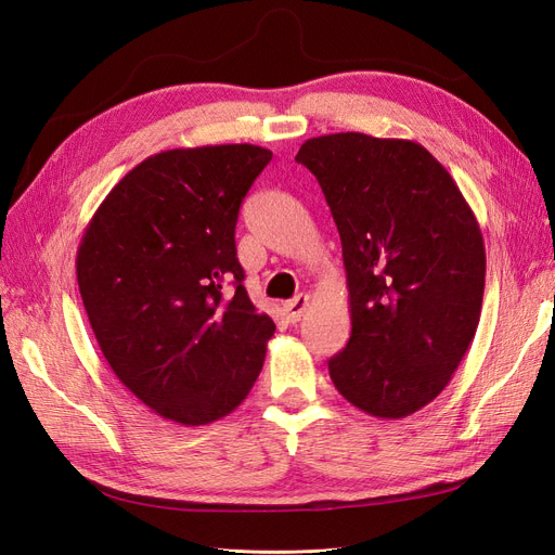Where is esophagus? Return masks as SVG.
I'll use <instances>...</instances> for the list:
<instances>
[{
    "label": "esophagus",
    "mask_w": 555,
    "mask_h": 555,
    "mask_svg": "<svg viewBox=\"0 0 555 555\" xmlns=\"http://www.w3.org/2000/svg\"><path fill=\"white\" fill-rule=\"evenodd\" d=\"M308 306H310V296L308 294H298L296 298L289 300V304H284V312H287L289 322L296 324V322H300V319H304Z\"/></svg>",
    "instance_id": "esophagus-1"
}]
</instances>
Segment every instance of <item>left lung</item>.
I'll use <instances>...</instances> for the list:
<instances>
[{
	"instance_id": "8db88e82",
	"label": "left lung",
	"mask_w": 555,
	"mask_h": 555,
	"mask_svg": "<svg viewBox=\"0 0 555 555\" xmlns=\"http://www.w3.org/2000/svg\"><path fill=\"white\" fill-rule=\"evenodd\" d=\"M338 227L351 335L328 359L345 400L402 418L442 393L479 326L486 251L473 208L424 145L359 131L300 145Z\"/></svg>"
}]
</instances>
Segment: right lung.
Here are the masks:
<instances>
[{
    "label": "right lung",
    "instance_id": "obj_1",
    "mask_svg": "<svg viewBox=\"0 0 555 555\" xmlns=\"http://www.w3.org/2000/svg\"><path fill=\"white\" fill-rule=\"evenodd\" d=\"M271 159L249 143L166 150L133 166L82 233L76 275L94 338L169 422H217L261 373L275 324L243 287L236 222Z\"/></svg>",
    "mask_w": 555,
    "mask_h": 555
}]
</instances>
